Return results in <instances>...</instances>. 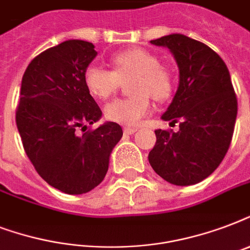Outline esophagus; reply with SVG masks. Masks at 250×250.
Returning <instances> with one entry per match:
<instances>
[{
	"mask_svg": "<svg viewBox=\"0 0 250 250\" xmlns=\"http://www.w3.org/2000/svg\"><path fill=\"white\" fill-rule=\"evenodd\" d=\"M137 131V128H132V127H125V129H123V132L125 133V135H132V133H135Z\"/></svg>",
	"mask_w": 250,
	"mask_h": 250,
	"instance_id": "1",
	"label": "esophagus"
}]
</instances>
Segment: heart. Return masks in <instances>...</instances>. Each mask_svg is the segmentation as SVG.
I'll return each mask as SVG.
<instances>
[{"label": "heart", "mask_w": 250, "mask_h": 250, "mask_svg": "<svg viewBox=\"0 0 250 250\" xmlns=\"http://www.w3.org/2000/svg\"><path fill=\"white\" fill-rule=\"evenodd\" d=\"M113 70L101 66L86 68L84 82L94 97L107 98L115 93L122 80L135 76L129 83L132 97L117 98L105 106V117L114 123L135 125L149 111L148 96L162 100L172 88V79L166 68L161 67L160 61L152 53L143 49H132L118 53L113 57Z\"/></svg>", "instance_id": "1"}]
</instances>
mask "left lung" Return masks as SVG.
I'll return each instance as SVG.
<instances>
[{
	"instance_id": "obj_1",
	"label": "left lung",
	"mask_w": 250,
	"mask_h": 250,
	"mask_svg": "<svg viewBox=\"0 0 250 250\" xmlns=\"http://www.w3.org/2000/svg\"><path fill=\"white\" fill-rule=\"evenodd\" d=\"M150 44L167 48L176 61L178 89L161 118L180 123L178 132L154 131L149 164L174 186L197 184L219 166L232 140L237 100L229 68L213 49L182 33Z\"/></svg>"
}]
</instances>
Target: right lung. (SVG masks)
<instances>
[{
	"label": "right lung",
	"mask_w": 250,
	"mask_h": 250,
	"mask_svg": "<svg viewBox=\"0 0 250 250\" xmlns=\"http://www.w3.org/2000/svg\"><path fill=\"white\" fill-rule=\"evenodd\" d=\"M97 52L92 42L67 40L35 57L25 70L17 127L29 161L41 178L61 192L83 194L104 180L122 127L101 119L84 75Z\"/></svg>",
	"instance_id": "1"
}]
</instances>
